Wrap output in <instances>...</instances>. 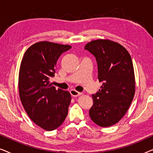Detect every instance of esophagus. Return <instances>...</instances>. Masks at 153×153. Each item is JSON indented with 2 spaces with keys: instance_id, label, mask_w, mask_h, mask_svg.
I'll return each instance as SVG.
<instances>
[{
  "instance_id": "34e87169",
  "label": "esophagus",
  "mask_w": 153,
  "mask_h": 153,
  "mask_svg": "<svg viewBox=\"0 0 153 153\" xmlns=\"http://www.w3.org/2000/svg\"><path fill=\"white\" fill-rule=\"evenodd\" d=\"M70 92V94L72 95V96H73V97H78V96L83 95V93H80V92L75 91V90H71Z\"/></svg>"
}]
</instances>
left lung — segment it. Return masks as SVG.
Masks as SVG:
<instances>
[{
    "label": "left lung",
    "instance_id": "obj_1",
    "mask_svg": "<svg viewBox=\"0 0 153 153\" xmlns=\"http://www.w3.org/2000/svg\"><path fill=\"white\" fill-rule=\"evenodd\" d=\"M84 49L95 56L98 79L102 83L99 91L92 95L89 116L100 127L111 126L125 116L134 95L131 56L122 45L108 39L92 41Z\"/></svg>",
    "mask_w": 153,
    "mask_h": 153
}]
</instances>
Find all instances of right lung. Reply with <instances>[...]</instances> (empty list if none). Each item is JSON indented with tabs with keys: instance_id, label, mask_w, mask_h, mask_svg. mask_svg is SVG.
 Returning a JSON list of instances; mask_svg holds the SVG:
<instances>
[{
	"instance_id": "add662e5",
	"label": "right lung",
	"mask_w": 153,
	"mask_h": 153,
	"mask_svg": "<svg viewBox=\"0 0 153 153\" xmlns=\"http://www.w3.org/2000/svg\"><path fill=\"white\" fill-rule=\"evenodd\" d=\"M71 49L49 42H40L25 52L19 74L21 101L30 118L47 131L59 127L68 113L71 95L49 83L54 76L56 62Z\"/></svg>"
}]
</instances>
